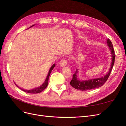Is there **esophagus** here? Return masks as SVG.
<instances>
[{"mask_svg": "<svg viewBox=\"0 0 126 126\" xmlns=\"http://www.w3.org/2000/svg\"><path fill=\"white\" fill-rule=\"evenodd\" d=\"M67 60L66 59H62V60L60 62V65L61 67H64V66H66V64H67Z\"/></svg>", "mask_w": 126, "mask_h": 126, "instance_id": "1", "label": "esophagus"}]
</instances>
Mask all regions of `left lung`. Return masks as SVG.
<instances>
[{"instance_id":"1","label":"left lung","mask_w":126,"mask_h":126,"mask_svg":"<svg viewBox=\"0 0 126 126\" xmlns=\"http://www.w3.org/2000/svg\"><path fill=\"white\" fill-rule=\"evenodd\" d=\"M107 44L110 50H111L112 55V63L111 64V67H110L107 74L105 75L104 77H102L99 78L91 79L87 80L81 81L79 79H78V77L77 76V74L78 73V69H77L76 70L75 74L72 76V79L70 82V84L74 88L82 91L88 90L90 89L97 88L102 86L106 82V81L107 80L112 69L114 63H115V54L113 48L112 44L109 39H108L107 41Z\"/></svg>"}]
</instances>
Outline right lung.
I'll list each match as a JSON object with an SVG mask.
<instances>
[{
	"instance_id": "right-lung-1",
	"label": "right lung",
	"mask_w": 126,
	"mask_h": 126,
	"mask_svg": "<svg viewBox=\"0 0 126 126\" xmlns=\"http://www.w3.org/2000/svg\"><path fill=\"white\" fill-rule=\"evenodd\" d=\"M33 26H34V25L32 26L31 27H32ZM55 67V64H54L51 66V67L50 68V70H49V72H48V74L47 75V77L46 79L45 82H44L43 84L41 86H40V87H38V88H34L33 89H31V90H25L24 89H22L21 88H19L21 90H22V91H25V92H26V93H30V94H38V93H39L41 92L42 91H43L47 87L48 84V80H49V76H50L51 71L53 69H54ZM15 85H16V84H15ZM17 87L19 88L18 86H17Z\"/></svg>"
}]
</instances>
